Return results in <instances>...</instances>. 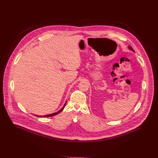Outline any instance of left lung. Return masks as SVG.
Segmentation results:
<instances>
[{"label":"left lung","instance_id":"8db88e82","mask_svg":"<svg viewBox=\"0 0 158 158\" xmlns=\"http://www.w3.org/2000/svg\"><path fill=\"white\" fill-rule=\"evenodd\" d=\"M128 48L130 49V50H131V51H132L133 52H134V49L132 48V47H128Z\"/></svg>","mask_w":158,"mask_h":158}]
</instances>
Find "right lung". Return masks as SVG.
Wrapping results in <instances>:
<instances>
[{
	"mask_svg": "<svg viewBox=\"0 0 158 158\" xmlns=\"http://www.w3.org/2000/svg\"><path fill=\"white\" fill-rule=\"evenodd\" d=\"M66 102H65V104L64 105V106L62 107V109H60L59 111H56V113H52V114H48V115H45V116H37V115H35V116H37L38 117H50V116H55V115H56V114H58V113H60L61 111H62L63 110V109L64 108V107H65V104H66Z\"/></svg>",
	"mask_w": 158,
	"mask_h": 158,
	"instance_id": "right-lung-1",
	"label": "right lung"
}]
</instances>
